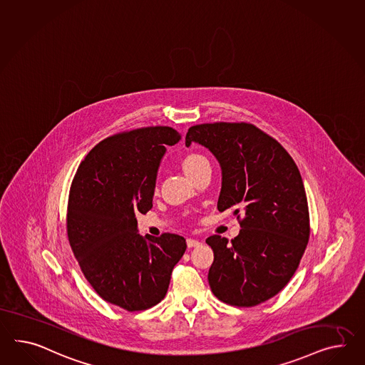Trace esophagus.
I'll return each mask as SVG.
<instances>
[{
	"label": "esophagus",
	"instance_id": "esophagus-1",
	"mask_svg": "<svg viewBox=\"0 0 365 365\" xmlns=\"http://www.w3.org/2000/svg\"><path fill=\"white\" fill-rule=\"evenodd\" d=\"M187 247H197V246L201 245V242L197 241V240H193V238H187Z\"/></svg>",
	"mask_w": 365,
	"mask_h": 365
}]
</instances>
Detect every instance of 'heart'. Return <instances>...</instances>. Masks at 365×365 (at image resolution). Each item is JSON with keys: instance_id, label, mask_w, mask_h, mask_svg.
<instances>
[{"instance_id": "1", "label": "heart", "mask_w": 365, "mask_h": 365, "mask_svg": "<svg viewBox=\"0 0 365 365\" xmlns=\"http://www.w3.org/2000/svg\"><path fill=\"white\" fill-rule=\"evenodd\" d=\"M204 163H207V160H206L202 155H200V153H189V155H187V156L182 159L181 167H182L184 173L187 175V173L195 170L197 167H200V165L204 164Z\"/></svg>"}]
</instances>
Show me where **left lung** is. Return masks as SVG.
<instances>
[{"label":"left lung","mask_w":365,"mask_h":365,"mask_svg":"<svg viewBox=\"0 0 365 365\" xmlns=\"http://www.w3.org/2000/svg\"><path fill=\"white\" fill-rule=\"evenodd\" d=\"M201 144L222 173L220 212L243 213L241 233L229 242L212 235L207 281L227 304L252 307L290 282L309 238L307 197L289 152L249 123H210L189 128L185 145Z\"/></svg>","instance_id":"obj_1"}]
</instances>
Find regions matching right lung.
Listing matches in <instances>:
<instances>
[{"label": "right lung", "instance_id": "add662e5", "mask_svg": "<svg viewBox=\"0 0 365 365\" xmlns=\"http://www.w3.org/2000/svg\"><path fill=\"white\" fill-rule=\"evenodd\" d=\"M180 140L170 127L104 139L81 163L70 189L67 235L81 270L102 299L131 312L164 299L187 250L178 234L141 237L136 220L152 207L167 145Z\"/></svg>", "mask_w": 365, "mask_h": 365}]
</instances>
